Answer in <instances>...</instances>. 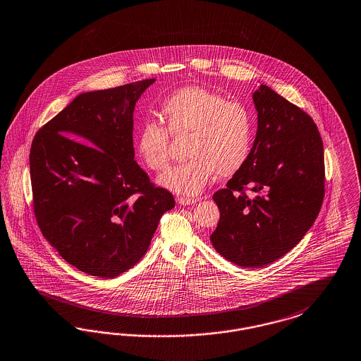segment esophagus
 Here are the masks:
<instances>
[{"mask_svg": "<svg viewBox=\"0 0 361 361\" xmlns=\"http://www.w3.org/2000/svg\"><path fill=\"white\" fill-rule=\"evenodd\" d=\"M178 204H181V205H189V204H195V202H199V199H188V197H177L176 199Z\"/></svg>", "mask_w": 361, "mask_h": 361, "instance_id": "obj_1", "label": "esophagus"}]
</instances>
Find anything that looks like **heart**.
<instances>
[{
  "label": "heart",
  "mask_w": 361,
  "mask_h": 361,
  "mask_svg": "<svg viewBox=\"0 0 361 361\" xmlns=\"http://www.w3.org/2000/svg\"><path fill=\"white\" fill-rule=\"evenodd\" d=\"M165 123L145 119L137 134V153L145 166L161 172L171 162V134L188 135L189 159L159 177V184L183 196H196L216 174L230 177L250 157L255 122L240 102L227 101L202 86L177 88L161 103Z\"/></svg>",
  "instance_id": "heart-1"
}]
</instances>
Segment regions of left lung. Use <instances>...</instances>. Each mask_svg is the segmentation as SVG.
I'll return each mask as SVG.
<instances>
[{"label":"left lung","instance_id":"obj_1","mask_svg":"<svg viewBox=\"0 0 361 361\" xmlns=\"http://www.w3.org/2000/svg\"><path fill=\"white\" fill-rule=\"evenodd\" d=\"M252 98L257 137L243 168L214 195L220 219L211 242L226 259L257 269L288 254L313 226L325 164L312 116L270 87L262 85Z\"/></svg>","mask_w":361,"mask_h":361}]
</instances>
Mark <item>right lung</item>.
I'll return each instance as SVG.
<instances>
[{
  "label": "right lung",
  "mask_w": 361,
  "mask_h": 361,
  "mask_svg": "<svg viewBox=\"0 0 361 361\" xmlns=\"http://www.w3.org/2000/svg\"><path fill=\"white\" fill-rule=\"evenodd\" d=\"M154 80L80 94L32 141L36 221L60 257L87 274L131 269L174 207L173 195L134 159V106Z\"/></svg>",
  "instance_id": "obj_1"
}]
</instances>
